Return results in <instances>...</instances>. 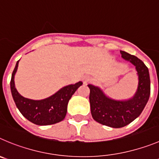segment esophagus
Listing matches in <instances>:
<instances>
[{
	"instance_id": "1",
	"label": "esophagus",
	"mask_w": 159,
	"mask_h": 159,
	"mask_svg": "<svg viewBox=\"0 0 159 159\" xmlns=\"http://www.w3.org/2000/svg\"><path fill=\"white\" fill-rule=\"evenodd\" d=\"M82 81L84 84H87V83H89L91 81V78L89 76H88V75H85V76H84L82 78Z\"/></svg>"
}]
</instances>
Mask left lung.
<instances>
[{"label": "left lung", "mask_w": 159, "mask_h": 159, "mask_svg": "<svg viewBox=\"0 0 159 159\" xmlns=\"http://www.w3.org/2000/svg\"><path fill=\"white\" fill-rule=\"evenodd\" d=\"M121 57L136 66L138 75V87L136 93L127 100H116L108 97L103 90L93 84L90 89L89 102L91 114L97 122L112 128H121L140 116L149 100L151 81L148 68L136 56L120 51Z\"/></svg>", "instance_id": "left-lung-1"}]
</instances>
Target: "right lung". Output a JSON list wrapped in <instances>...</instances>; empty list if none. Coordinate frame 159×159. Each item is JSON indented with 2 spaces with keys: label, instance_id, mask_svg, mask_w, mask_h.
Segmentation results:
<instances>
[{
  "label": "right lung",
  "instance_id": "obj_1",
  "mask_svg": "<svg viewBox=\"0 0 159 159\" xmlns=\"http://www.w3.org/2000/svg\"><path fill=\"white\" fill-rule=\"evenodd\" d=\"M19 62V60H18L11 75L10 86L13 100L20 113L30 121L38 125H48L63 121L66 115L70 99L82 84V82L79 81L75 84L66 85L44 100L27 99L19 94L15 86L14 78Z\"/></svg>",
  "mask_w": 159,
  "mask_h": 159
}]
</instances>
